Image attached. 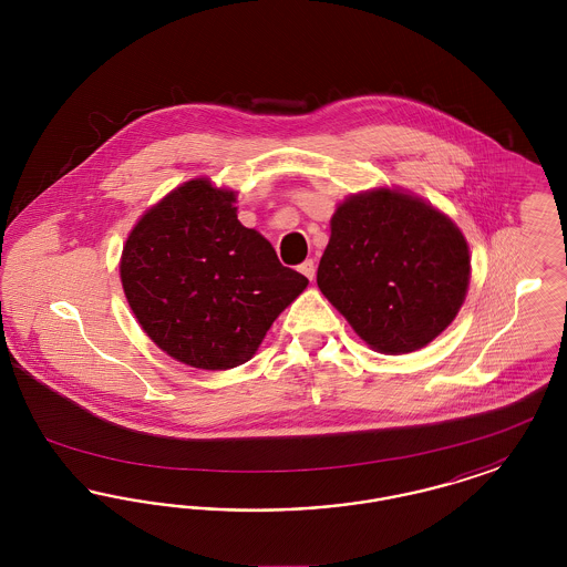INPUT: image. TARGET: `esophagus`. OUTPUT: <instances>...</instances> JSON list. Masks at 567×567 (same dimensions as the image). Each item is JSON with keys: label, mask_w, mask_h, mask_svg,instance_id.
Instances as JSON below:
<instances>
[{"label": "esophagus", "mask_w": 567, "mask_h": 567, "mask_svg": "<svg viewBox=\"0 0 567 567\" xmlns=\"http://www.w3.org/2000/svg\"><path fill=\"white\" fill-rule=\"evenodd\" d=\"M299 271H301L308 280H315V276H317V266H315V261H312V259H306V261L299 266Z\"/></svg>", "instance_id": "34e87169"}]
</instances>
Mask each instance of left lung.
Here are the masks:
<instances>
[{
    "label": "left lung",
    "instance_id": "obj_1",
    "mask_svg": "<svg viewBox=\"0 0 567 567\" xmlns=\"http://www.w3.org/2000/svg\"><path fill=\"white\" fill-rule=\"evenodd\" d=\"M317 285L374 351H419L457 317L470 248L457 225L421 197L365 190L331 216Z\"/></svg>",
    "mask_w": 567,
    "mask_h": 567
}]
</instances>
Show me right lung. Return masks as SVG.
<instances>
[{"label": "right lung", "mask_w": 567, "mask_h": 567, "mask_svg": "<svg viewBox=\"0 0 567 567\" xmlns=\"http://www.w3.org/2000/svg\"><path fill=\"white\" fill-rule=\"evenodd\" d=\"M234 204V190L195 178L146 210L123 246L121 282L137 323L199 370L246 363L308 285Z\"/></svg>", "instance_id": "right-lung-1"}]
</instances>
